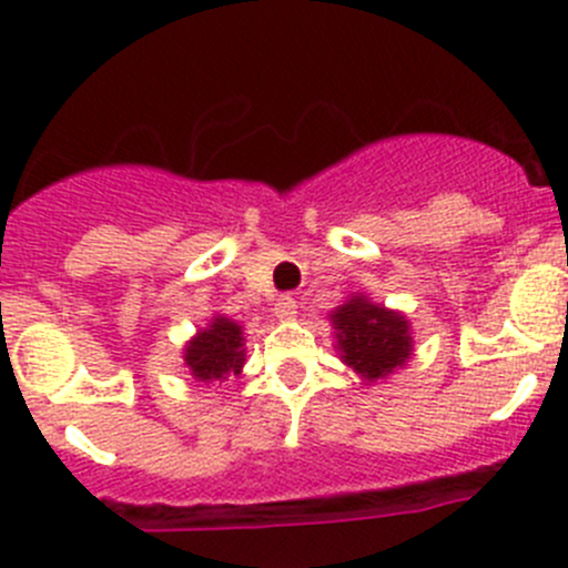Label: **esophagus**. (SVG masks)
Returning <instances> with one entry per match:
<instances>
[{"mask_svg":"<svg viewBox=\"0 0 568 568\" xmlns=\"http://www.w3.org/2000/svg\"><path fill=\"white\" fill-rule=\"evenodd\" d=\"M274 316L280 321H291L296 316V300L294 296H280L277 302H274Z\"/></svg>","mask_w":568,"mask_h":568,"instance_id":"obj_1","label":"esophagus"}]
</instances>
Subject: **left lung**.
I'll return each mask as SVG.
<instances>
[{"instance_id": "8db88e82", "label": "left lung", "mask_w": 568, "mask_h": 568, "mask_svg": "<svg viewBox=\"0 0 568 568\" xmlns=\"http://www.w3.org/2000/svg\"><path fill=\"white\" fill-rule=\"evenodd\" d=\"M329 318L337 332L341 359L363 379H385L409 359V321L400 313L374 305L365 296H352Z\"/></svg>"}]
</instances>
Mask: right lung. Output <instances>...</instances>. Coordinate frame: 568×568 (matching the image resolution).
Segmentation results:
<instances>
[{"label":"right lung","instance_id":"1","mask_svg":"<svg viewBox=\"0 0 568 568\" xmlns=\"http://www.w3.org/2000/svg\"><path fill=\"white\" fill-rule=\"evenodd\" d=\"M186 368L197 382H220L225 376L242 374L244 368V335L236 321L216 316L205 329L183 348Z\"/></svg>","mask_w":568,"mask_h":568}]
</instances>
